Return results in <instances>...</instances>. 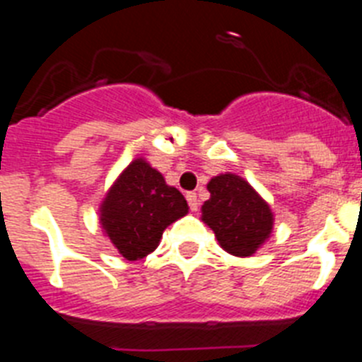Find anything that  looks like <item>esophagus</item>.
I'll use <instances>...</instances> for the list:
<instances>
[{"label":"esophagus","mask_w":362,"mask_h":362,"mask_svg":"<svg viewBox=\"0 0 362 362\" xmlns=\"http://www.w3.org/2000/svg\"><path fill=\"white\" fill-rule=\"evenodd\" d=\"M187 201H188V206H190L192 212H197V206H199V201H197L196 192H187Z\"/></svg>","instance_id":"esophagus-1"}]
</instances>
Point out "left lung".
<instances>
[{
	"mask_svg": "<svg viewBox=\"0 0 362 362\" xmlns=\"http://www.w3.org/2000/svg\"><path fill=\"white\" fill-rule=\"evenodd\" d=\"M210 199L203 204V221L228 254L246 257L270 235L272 212L245 179L223 174L209 183Z\"/></svg>",
	"mask_w": 362,
	"mask_h": 362,
	"instance_id": "left-lung-1",
	"label": "left lung"
}]
</instances>
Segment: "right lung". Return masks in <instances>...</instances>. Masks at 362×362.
Masks as SVG:
<instances>
[{
    "mask_svg": "<svg viewBox=\"0 0 362 362\" xmlns=\"http://www.w3.org/2000/svg\"><path fill=\"white\" fill-rule=\"evenodd\" d=\"M188 212L187 199L148 163L137 159L119 175L101 204V223L129 261L156 250L163 230Z\"/></svg>",
    "mask_w": 362,
    "mask_h": 362,
    "instance_id": "add662e5",
    "label": "right lung"
}]
</instances>
